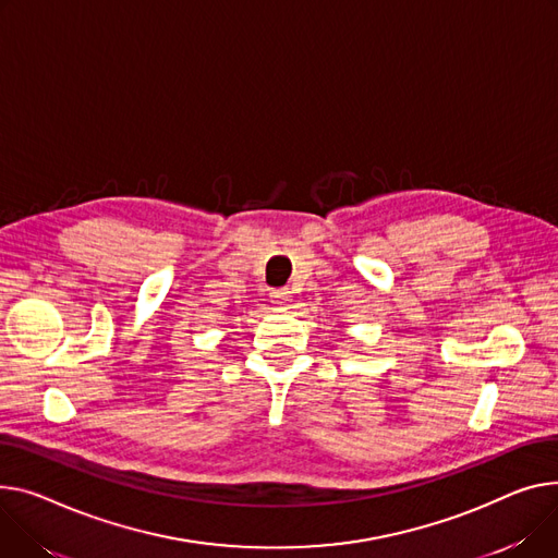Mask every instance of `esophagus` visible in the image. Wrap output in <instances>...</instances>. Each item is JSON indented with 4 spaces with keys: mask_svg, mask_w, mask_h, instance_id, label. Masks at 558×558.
Here are the masks:
<instances>
[{
    "mask_svg": "<svg viewBox=\"0 0 558 558\" xmlns=\"http://www.w3.org/2000/svg\"><path fill=\"white\" fill-rule=\"evenodd\" d=\"M269 299H271L274 305H284V303L291 299V295H289L287 289H274V291L269 293Z\"/></svg>",
    "mask_w": 558,
    "mask_h": 558,
    "instance_id": "1",
    "label": "esophagus"
}]
</instances>
